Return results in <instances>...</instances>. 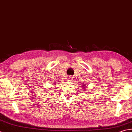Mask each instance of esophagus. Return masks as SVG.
I'll return each mask as SVG.
<instances>
[{"instance_id": "1", "label": "esophagus", "mask_w": 132, "mask_h": 132, "mask_svg": "<svg viewBox=\"0 0 132 132\" xmlns=\"http://www.w3.org/2000/svg\"><path fill=\"white\" fill-rule=\"evenodd\" d=\"M68 79L70 80H72V79H73V77H72V76H69L68 77Z\"/></svg>"}]
</instances>
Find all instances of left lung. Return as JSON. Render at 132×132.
I'll return each mask as SVG.
<instances>
[{"label": "left lung", "mask_w": 132, "mask_h": 132, "mask_svg": "<svg viewBox=\"0 0 132 132\" xmlns=\"http://www.w3.org/2000/svg\"><path fill=\"white\" fill-rule=\"evenodd\" d=\"M83 87H84V88H85V86H83Z\"/></svg>", "instance_id": "obj_1"}]
</instances>
